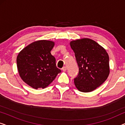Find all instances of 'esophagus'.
Wrapping results in <instances>:
<instances>
[{"mask_svg": "<svg viewBox=\"0 0 125 125\" xmlns=\"http://www.w3.org/2000/svg\"><path fill=\"white\" fill-rule=\"evenodd\" d=\"M62 71L64 72L66 71V66H64V67L62 68Z\"/></svg>", "mask_w": 125, "mask_h": 125, "instance_id": "1", "label": "esophagus"}]
</instances>
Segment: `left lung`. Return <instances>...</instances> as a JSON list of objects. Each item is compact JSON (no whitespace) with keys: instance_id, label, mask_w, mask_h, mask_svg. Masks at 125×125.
Instances as JSON below:
<instances>
[{"instance_id":"left-lung-1","label":"left lung","mask_w":125,"mask_h":125,"mask_svg":"<svg viewBox=\"0 0 125 125\" xmlns=\"http://www.w3.org/2000/svg\"><path fill=\"white\" fill-rule=\"evenodd\" d=\"M79 68L74 85L80 92H90L101 86L110 73L109 57L105 49L89 38L70 42Z\"/></svg>"}]
</instances>
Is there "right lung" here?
Instances as JSON below:
<instances>
[{"label":"right lung","instance_id":"1","mask_svg":"<svg viewBox=\"0 0 125 125\" xmlns=\"http://www.w3.org/2000/svg\"><path fill=\"white\" fill-rule=\"evenodd\" d=\"M54 42L35 41L24 48L16 58L17 68L21 80L35 89L47 87L61 72L51 53Z\"/></svg>","mask_w":125,"mask_h":125}]
</instances>
